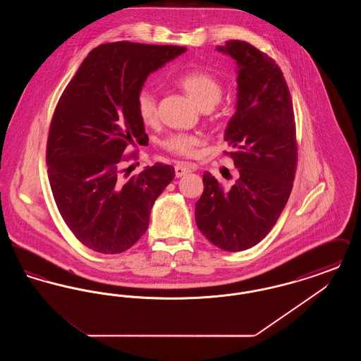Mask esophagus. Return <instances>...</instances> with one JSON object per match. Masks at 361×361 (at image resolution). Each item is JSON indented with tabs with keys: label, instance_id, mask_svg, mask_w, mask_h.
<instances>
[{
	"label": "esophagus",
	"instance_id": "esophagus-1",
	"mask_svg": "<svg viewBox=\"0 0 361 361\" xmlns=\"http://www.w3.org/2000/svg\"><path fill=\"white\" fill-rule=\"evenodd\" d=\"M196 169H197V168H196L195 165H187V164L180 162V164H177V165L174 166V173H176V177H181V176L192 172V171H196Z\"/></svg>",
	"mask_w": 361,
	"mask_h": 361
}]
</instances>
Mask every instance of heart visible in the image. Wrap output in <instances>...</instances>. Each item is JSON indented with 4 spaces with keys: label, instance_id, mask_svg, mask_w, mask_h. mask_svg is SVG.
Returning <instances> with one entry per match:
<instances>
[{
    "label": "heart",
    "instance_id": "heart-1",
    "mask_svg": "<svg viewBox=\"0 0 361 361\" xmlns=\"http://www.w3.org/2000/svg\"><path fill=\"white\" fill-rule=\"evenodd\" d=\"M178 84L187 92L189 97L202 109H211L219 103L224 87L221 82L208 71L192 70L178 78ZM135 106L140 121L145 124H153L157 121V99L154 92L143 86L139 89L135 97ZM202 143L197 135L188 133H171L161 140L162 149L173 154L190 157L195 154L196 147Z\"/></svg>",
    "mask_w": 361,
    "mask_h": 361
}]
</instances>
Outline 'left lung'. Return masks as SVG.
<instances>
[{
	"mask_svg": "<svg viewBox=\"0 0 361 361\" xmlns=\"http://www.w3.org/2000/svg\"><path fill=\"white\" fill-rule=\"evenodd\" d=\"M238 65L237 109L224 133L238 176L224 187L204 172L195 206L199 230L226 252L246 250L265 238L291 195L298 140L291 93L268 54L243 40L218 46Z\"/></svg>",
	"mask_w": 361,
	"mask_h": 361,
	"instance_id": "obj_1",
	"label": "left lung"
}]
</instances>
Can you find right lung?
Segmentation results:
<instances>
[{"mask_svg":"<svg viewBox=\"0 0 361 361\" xmlns=\"http://www.w3.org/2000/svg\"><path fill=\"white\" fill-rule=\"evenodd\" d=\"M187 47L104 43L87 54L52 114L46 162L52 196L70 231L104 255L130 249L146 233L155 199L174 178L157 162L128 180L130 145L146 137L135 106L149 74ZM139 165V164H137Z\"/></svg>","mask_w":361,"mask_h":361,"instance_id":"1","label":"right lung"}]
</instances>
